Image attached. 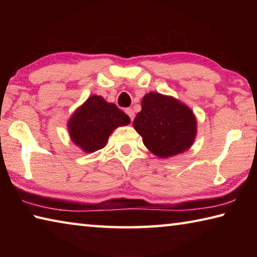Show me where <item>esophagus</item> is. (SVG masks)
Instances as JSON below:
<instances>
[{"label": "esophagus", "instance_id": "esophagus-1", "mask_svg": "<svg viewBox=\"0 0 257 257\" xmlns=\"http://www.w3.org/2000/svg\"><path fill=\"white\" fill-rule=\"evenodd\" d=\"M125 113H127V114L129 115V118H130V120H134V118H135V112H134V110L133 108H125Z\"/></svg>", "mask_w": 257, "mask_h": 257}]
</instances>
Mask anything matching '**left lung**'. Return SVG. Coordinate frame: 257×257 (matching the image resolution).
I'll return each mask as SVG.
<instances>
[{
  "label": "left lung",
  "mask_w": 257,
  "mask_h": 257,
  "mask_svg": "<svg viewBox=\"0 0 257 257\" xmlns=\"http://www.w3.org/2000/svg\"><path fill=\"white\" fill-rule=\"evenodd\" d=\"M133 125L146 149L161 159L188 151L197 135L193 110L179 99L156 92L143 97L142 111L137 113Z\"/></svg>",
  "instance_id": "8db88e82"
}]
</instances>
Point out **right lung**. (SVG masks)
<instances>
[{
  "label": "right lung",
  "mask_w": 257,
  "mask_h": 257,
  "mask_svg": "<svg viewBox=\"0 0 257 257\" xmlns=\"http://www.w3.org/2000/svg\"><path fill=\"white\" fill-rule=\"evenodd\" d=\"M129 123V116L115 104L92 95L76 108L67 127L73 144L85 153H94L106 145L115 128Z\"/></svg>",
  "instance_id": "obj_1"
}]
</instances>
